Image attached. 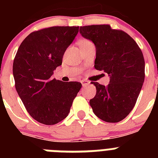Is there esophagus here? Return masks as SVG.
I'll return each instance as SVG.
<instances>
[{"instance_id": "1", "label": "esophagus", "mask_w": 158, "mask_h": 158, "mask_svg": "<svg viewBox=\"0 0 158 158\" xmlns=\"http://www.w3.org/2000/svg\"><path fill=\"white\" fill-rule=\"evenodd\" d=\"M81 84H82V85L83 86H86V85H89V84H90V82L89 81H86V80H82L81 81Z\"/></svg>"}]
</instances>
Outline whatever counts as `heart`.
<instances>
[{
    "label": "heart",
    "mask_w": 158,
    "mask_h": 158,
    "mask_svg": "<svg viewBox=\"0 0 158 158\" xmlns=\"http://www.w3.org/2000/svg\"><path fill=\"white\" fill-rule=\"evenodd\" d=\"M79 45H80L81 47H88V46L93 45V43L89 40H81L80 42H79Z\"/></svg>",
    "instance_id": "heart-1"
}]
</instances>
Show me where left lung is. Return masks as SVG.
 Here are the masks:
<instances>
[{
    "label": "left lung",
    "instance_id": "left-lung-1",
    "mask_svg": "<svg viewBox=\"0 0 158 158\" xmlns=\"http://www.w3.org/2000/svg\"><path fill=\"white\" fill-rule=\"evenodd\" d=\"M84 38L96 47L95 69L110 76L107 86L92 81L96 88L89 104L96 116L107 123L126 118L136 104L145 79V61L136 42L126 32L109 24L80 27Z\"/></svg>",
    "mask_w": 158,
    "mask_h": 158
}]
</instances>
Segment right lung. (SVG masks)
Masks as SVG:
<instances>
[{"label": "right lung", "mask_w": 158, "mask_h": 158, "mask_svg": "<svg viewBox=\"0 0 158 158\" xmlns=\"http://www.w3.org/2000/svg\"><path fill=\"white\" fill-rule=\"evenodd\" d=\"M79 27H51L31 32L19 47L13 61L16 92L32 118L54 125L69 115L81 83L53 78Z\"/></svg>", "instance_id": "1"}]
</instances>
